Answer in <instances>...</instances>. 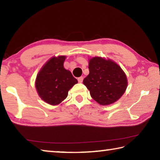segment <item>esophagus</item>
<instances>
[{"label": "esophagus", "instance_id": "1", "mask_svg": "<svg viewBox=\"0 0 160 160\" xmlns=\"http://www.w3.org/2000/svg\"><path fill=\"white\" fill-rule=\"evenodd\" d=\"M78 82H80V83L82 82V81H83V77L78 78Z\"/></svg>", "mask_w": 160, "mask_h": 160}]
</instances>
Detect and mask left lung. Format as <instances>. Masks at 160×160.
I'll return each mask as SVG.
<instances>
[{
	"label": "left lung",
	"instance_id": "obj_1",
	"mask_svg": "<svg viewBox=\"0 0 160 160\" xmlns=\"http://www.w3.org/2000/svg\"><path fill=\"white\" fill-rule=\"evenodd\" d=\"M89 70L83 84L99 104H112L125 92L128 85L126 75L113 61L94 57L90 60Z\"/></svg>",
	"mask_w": 160,
	"mask_h": 160
}]
</instances>
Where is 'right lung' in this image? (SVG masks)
Returning a JSON list of instances; mask_svg holds the SVG:
<instances>
[{
	"label": "right lung",
	"mask_w": 160,
	"mask_h": 160,
	"mask_svg": "<svg viewBox=\"0 0 160 160\" xmlns=\"http://www.w3.org/2000/svg\"><path fill=\"white\" fill-rule=\"evenodd\" d=\"M66 56L51 58L39 72L36 79V89L42 99L48 104H60L78 80L69 70L63 67Z\"/></svg>",
	"instance_id": "1"
}]
</instances>
